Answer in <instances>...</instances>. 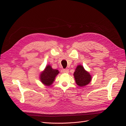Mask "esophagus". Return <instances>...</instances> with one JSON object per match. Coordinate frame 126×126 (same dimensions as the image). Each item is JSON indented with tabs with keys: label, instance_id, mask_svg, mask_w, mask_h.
I'll return each mask as SVG.
<instances>
[{
	"label": "esophagus",
	"instance_id": "esophagus-1",
	"mask_svg": "<svg viewBox=\"0 0 126 126\" xmlns=\"http://www.w3.org/2000/svg\"><path fill=\"white\" fill-rule=\"evenodd\" d=\"M63 71L64 73H66V74L69 73V70L67 69H63Z\"/></svg>",
	"mask_w": 126,
	"mask_h": 126
}]
</instances>
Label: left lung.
Masks as SVG:
<instances>
[{
  "label": "left lung",
  "instance_id": "left-lung-1",
  "mask_svg": "<svg viewBox=\"0 0 126 126\" xmlns=\"http://www.w3.org/2000/svg\"><path fill=\"white\" fill-rule=\"evenodd\" d=\"M74 75L76 82L79 86H84L88 84L91 80L90 74L80 65H78L76 68Z\"/></svg>",
  "mask_w": 126,
  "mask_h": 126
}]
</instances>
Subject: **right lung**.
<instances>
[{"label":"right lung","mask_w":126,"mask_h":126,"mask_svg":"<svg viewBox=\"0 0 126 126\" xmlns=\"http://www.w3.org/2000/svg\"><path fill=\"white\" fill-rule=\"evenodd\" d=\"M59 72L58 70L52 69L50 66L48 65L40 75V80L44 85L50 86L55 81V77Z\"/></svg>","instance_id":"obj_1"}]
</instances>
